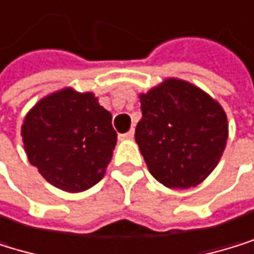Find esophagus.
<instances>
[{"label": "esophagus", "instance_id": "esophagus-1", "mask_svg": "<svg viewBox=\"0 0 254 254\" xmlns=\"http://www.w3.org/2000/svg\"><path fill=\"white\" fill-rule=\"evenodd\" d=\"M119 138H120V140H131V138H134V129L131 128L128 132L120 134V135H119Z\"/></svg>", "mask_w": 254, "mask_h": 254}]
</instances>
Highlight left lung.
I'll return each instance as SVG.
<instances>
[{
	"mask_svg": "<svg viewBox=\"0 0 254 254\" xmlns=\"http://www.w3.org/2000/svg\"><path fill=\"white\" fill-rule=\"evenodd\" d=\"M135 142L152 177L168 188L197 187L222 157L227 116L216 100L184 80L168 78L140 94Z\"/></svg>",
	"mask_w": 254,
	"mask_h": 254,
	"instance_id": "left-lung-1",
	"label": "left lung"
}]
</instances>
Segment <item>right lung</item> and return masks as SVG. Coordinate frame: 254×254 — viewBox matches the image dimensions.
Listing matches in <instances>:
<instances>
[{"label": "right lung", "instance_id": "right-lung-1", "mask_svg": "<svg viewBox=\"0 0 254 254\" xmlns=\"http://www.w3.org/2000/svg\"><path fill=\"white\" fill-rule=\"evenodd\" d=\"M111 122V112L94 94L70 88L54 92L24 119L21 135L27 159L60 190H89L102 180L117 143Z\"/></svg>", "mask_w": 254, "mask_h": 254}]
</instances>
